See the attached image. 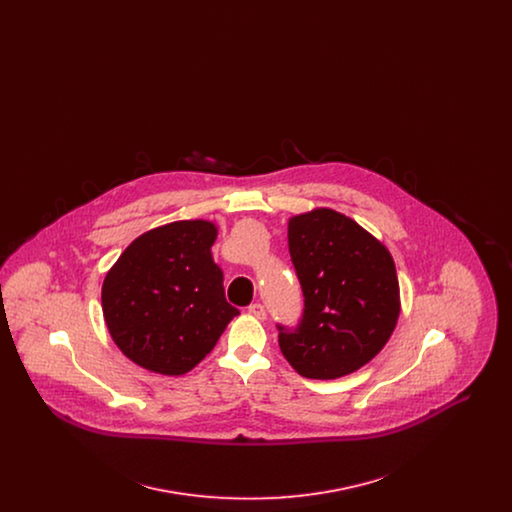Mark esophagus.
Instances as JSON below:
<instances>
[{"label":"esophagus","mask_w":512,"mask_h":512,"mask_svg":"<svg viewBox=\"0 0 512 512\" xmlns=\"http://www.w3.org/2000/svg\"><path fill=\"white\" fill-rule=\"evenodd\" d=\"M247 313L253 315L255 318H259V320H263V318L267 317V311H265V307H263L261 303H251V305L247 307Z\"/></svg>","instance_id":"obj_1"}]
</instances>
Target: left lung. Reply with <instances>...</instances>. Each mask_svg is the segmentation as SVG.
<instances>
[{
	"label": "left lung",
	"mask_w": 512,
	"mask_h": 512,
	"mask_svg": "<svg viewBox=\"0 0 512 512\" xmlns=\"http://www.w3.org/2000/svg\"><path fill=\"white\" fill-rule=\"evenodd\" d=\"M288 245L305 309L297 328L278 324L284 357L313 380L359 370L388 343L401 311L388 247L326 207L292 217Z\"/></svg>",
	"instance_id": "left-lung-1"
}]
</instances>
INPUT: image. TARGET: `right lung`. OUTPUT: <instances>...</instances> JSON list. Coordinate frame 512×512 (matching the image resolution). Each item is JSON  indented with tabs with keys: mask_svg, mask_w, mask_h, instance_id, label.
I'll return each instance as SVG.
<instances>
[{
	"mask_svg": "<svg viewBox=\"0 0 512 512\" xmlns=\"http://www.w3.org/2000/svg\"><path fill=\"white\" fill-rule=\"evenodd\" d=\"M215 240L213 222L176 220L138 236L107 272L103 318L132 363L165 376L186 374L240 315L224 297L211 255Z\"/></svg>",
	"mask_w": 512,
	"mask_h": 512,
	"instance_id": "1",
	"label": "right lung"
}]
</instances>
